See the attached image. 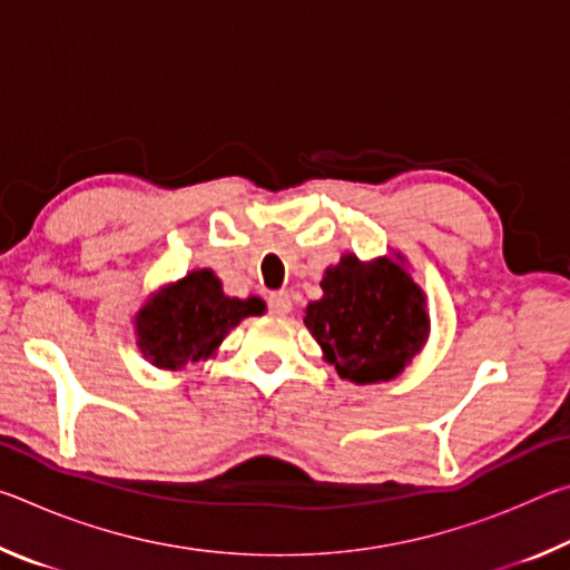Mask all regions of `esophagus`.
<instances>
[{
    "label": "esophagus",
    "instance_id": "obj_1",
    "mask_svg": "<svg viewBox=\"0 0 570 570\" xmlns=\"http://www.w3.org/2000/svg\"><path fill=\"white\" fill-rule=\"evenodd\" d=\"M268 306H272L274 314L286 316L288 312H292V296H288V292H274L272 296H268Z\"/></svg>",
    "mask_w": 570,
    "mask_h": 570
}]
</instances>
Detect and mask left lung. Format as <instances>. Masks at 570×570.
<instances>
[{
	"label": "left lung",
	"instance_id": "left-lung-1",
	"mask_svg": "<svg viewBox=\"0 0 570 570\" xmlns=\"http://www.w3.org/2000/svg\"><path fill=\"white\" fill-rule=\"evenodd\" d=\"M322 288L320 302L306 306L304 324L344 380L397 377L428 340L424 296L390 258L362 264L344 256L326 272Z\"/></svg>",
	"mask_w": 570,
	"mask_h": 570
}]
</instances>
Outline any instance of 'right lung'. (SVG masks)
Masks as SVG:
<instances>
[{"instance_id": "add662e5", "label": "right lung", "mask_w": 570, "mask_h": 570, "mask_svg": "<svg viewBox=\"0 0 570 570\" xmlns=\"http://www.w3.org/2000/svg\"><path fill=\"white\" fill-rule=\"evenodd\" d=\"M262 312V298H230L214 272L200 268L140 308L138 344L156 366L180 370L214 352L244 316Z\"/></svg>"}]
</instances>
